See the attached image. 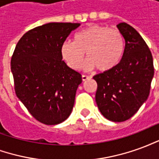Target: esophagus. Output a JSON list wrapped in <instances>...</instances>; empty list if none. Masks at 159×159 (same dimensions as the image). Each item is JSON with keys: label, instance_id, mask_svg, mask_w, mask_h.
Returning <instances> with one entry per match:
<instances>
[{"label": "esophagus", "instance_id": "34e87169", "mask_svg": "<svg viewBox=\"0 0 159 159\" xmlns=\"http://www.w3.org/2000/svg\"><path fill=\"white\" fill-rule=\"evenodd\" d=\"M91 78V76H86V75H83L82 76V79H83V82H85V81H87V80H89Z\"/></svg>", "mask_w": 159, "mask_h": 159}]
</instances>
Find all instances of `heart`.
<instances>
[{
	"mask_svg": "<svg viewBox=\"0 0 159 159\" xmlns=\"http://www.w3.org/2000/svg\"><path fill=\"white\" fill-rule=\"evenodd\" d=\"M124 51V40L119 30L100 25H92L80 30L74 41H66L61 47L64 59L73 69L82 66L85 52L89 58L85 68L109 71L119 64Z\"/></svg>",
	"mask_w": 159,
	"mask_h": 159,
	"instance_id": "1",
	"label": "heart"
}]
</instances>
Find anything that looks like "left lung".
<instances>
[{"mask_svg":"<svg viewBox=\"0 0 159 159\" xmlns=\"http://www.w3.org/2000/svg\"><path fill=\"white\" fill-rule=\"evenodd\" d=\"M125 41L119 64L93 78L98 84L95 100L107 119L123 122L136 113L146 102L154 76L149 48L136 30L126 23L117 25Z\"/></svg>","mask_w":159,"mask_h":159,"instance_id":"8db88e82","label":"left lung"}]
</instances>
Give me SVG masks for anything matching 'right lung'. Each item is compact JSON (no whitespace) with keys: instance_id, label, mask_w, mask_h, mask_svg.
Here are the masks:
<instances>
[{"instance_id":"right-lung-1","label":"right lung","mask_w":159,"mask_h":159,"mask_svg":"<svg viewBox=\"0 0 159 159\" xmlns=\"http://www.w3.org/2000/svg\"><path fill=\"white\" fill-rule=\"evenodd\" d=\"M79 23H48L26 32L11 59L17 97L37 121L55 125L71 113L82 75L63 60L61 47Z\"/></svg>"}]
</instances>
